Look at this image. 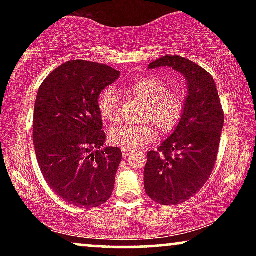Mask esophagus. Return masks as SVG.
Listing matches in <instances>:
<instances>
[{
    "label": "esophagus",
    "instance_id": "34e87169",
    "mask_svg": "<svg viewBox=\"0 0 256 256\" xmlns=\"http://www.w3.org/2000/svg\"><path fill=\"white\" fill-rule=\"evenodd\" d=\"M130 154H132L130 149H127V148L122 149V155H124V157H128L129 155H130Z\"/></svg>",
    "mask_w": 256,
    "mask_h": 256
}]
</instances>
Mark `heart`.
Wrapping results in <instances>:
<instances>
[{
	"label": "heart",
	"instance_id": "1",
	"mask_svg": "<svg viewBox=\"0 0 256 256\" xmlns=\"http://www.w3.org/2000/svg\"><path fill=\"white\" fill-rule=\"evenodd\" d=\"M128 96L146 104L143 121H152L164 132L174 130L183 118L185 96L182 90L170 88L166 80L157 76H146L124 87ZM120 100L116 90L106 88L98 99V108L104 120L116 122ZM156 138L155 127L150 124H121L110 132V142L122 148L134 149L148 144Z\"/></svg>",
	"mask_w": 256,
	"mask_h": 256
}]
</instances>
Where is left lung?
Segmentation results:
<instances>
[{"mask_svg":"<svg viewBox=\"0 0 256 256\" xmlns=\"http://www.w3.org/2000/svg\"><path fill=\"white\" fill-rule=\"evenodd\" d=\"M169 66L188 80L183 118L174 132L146 154L144 188L160 205H180L199 192L211 176L218 156L224 110L210 73L178 56H164L149 68Z\"/></svg>","mask_w":256,"mask_h":256,"instance_id":"1","label":"left lung"}]
</instances>
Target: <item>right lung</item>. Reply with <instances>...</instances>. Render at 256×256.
Returning <instances> with one entry per match:
<instances>
[{"mask_svg": "<svg viewBox=\"0 0 256 256\" xmlns=\"http://www.w3.org/2000/svg\"><path fill=\"white\" fill-rule=\"evenodd\" d=\"M120 72L110 66L70 60L48 74L34 110V144L43 177L71 205L98 208L110 198L122 160L106 141L98 99Z\"/></svg>", "mask_w": 256, "mask_h": 256, "instance_id": "add662e5", "label": "right lung"}]
</instances>
